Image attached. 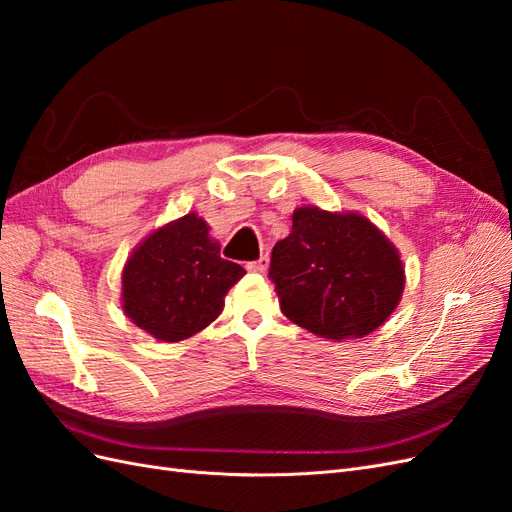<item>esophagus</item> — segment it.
Here are the masks:
<instances>
[{
  "label": "esophagus",
  "instance_id": "esophagus-1",
  "mask_svg": "<svg viewBox=\"0 0 512 512\" xmlns=\"http://www.w3.org/2000/svg\"><path fill=\"white\" fill-rule=\"evenodd\" d=\"M269 269V258L267 256H260L258 260L247 262V271H254V273H265Z\"/></svg>",
  "mask_w": 512,
  "mask_h": 512
}]
</instances>
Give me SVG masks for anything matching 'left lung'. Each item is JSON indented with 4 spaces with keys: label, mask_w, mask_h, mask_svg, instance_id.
<instances>
[{
    "label": "left lung",
    "mask_w": 512,
    "mask_h": 512,
    "mask_svg": "<svg viewBox=\"0 0 512 512\" xmlns=\"http://www.w3.org/2000/svg\"><path fill=\"white\" fill-rule=\"evenodd\" d=\"M269 280L282 312L318 337H365L389 318L404 292L393 243L359 213L301 207L271 252Z\"/></svg>",
    "instance_id": "1"
}]
</instances>
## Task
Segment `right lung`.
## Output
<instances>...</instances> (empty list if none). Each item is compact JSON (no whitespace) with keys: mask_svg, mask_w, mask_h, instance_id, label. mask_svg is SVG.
<instances>
[{"mask_svg":"<svg viewBox=\"0 0 512 512\" xmlns=\"http://www.w3.org/2000/svg\"><path fill=\"white\" fill-rule=\"evenodd\" d=\"M245 269L220 256V243L194 213L151 232L123 267V309L160 342H181L220 316Z\"/></svg>","mask_w":512,"mask_h":512,"instance_id":"obj_1","label":"right lung"}]
</instances>
